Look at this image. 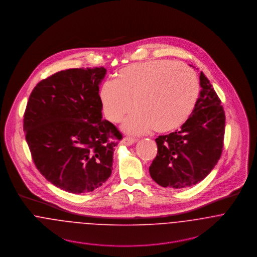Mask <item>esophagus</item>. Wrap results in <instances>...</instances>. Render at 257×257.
<instances>
[{
	"label": "esophagus",
	"instance_id": "34e87169",
	"mask_svg": "<svg viewBox=\"0 0 257 257\" xmlns=\"http://www.w3.org/2000/svg\"><path fill=\"white\" fill-rule=\"evenodd\" d=\"M137 142V140L135 138H132V137H125L123 138V140L121 141L122 145H126V146H131L133 144Z\"/></svg>",
	"mask_w": 257,
	"mask_h": 257
}]
</instances>
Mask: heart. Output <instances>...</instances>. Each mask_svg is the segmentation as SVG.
Masks as SVG:
<instances>
[{
  "label": "heart",
  "mask_w": 257,
  "mask_h": 257,
  "mask_svg": "<svg viewBox=\"0 0 257 257\" xmlns=\"http://www.w3.org/2000/svg\"><path fill=\"white\" fill-rule=\"evenodd\" d=\"M105 117L123 123L132 134L154 128L159 133L180 127L192 113L199 97V82L192 68L171 60H152L129 65L105 81L98 90Z\"/></svg>",
  "instance_id": "heart-1"
}]
</instances>
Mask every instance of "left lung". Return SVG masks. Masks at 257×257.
Returning a JSON list of instances; mask_svg holds the SVG:
<instances>
[{
  "label": "left lung",
  "mask_w": 257,
  "mask_h": 257,
  "mask_svg": "<svg viewBox=\"0 0 257 257\" xmlns=\"http://www.w3.org/2000/svg\"><path fill=\"white\" fill-rule=\"evenodd\" d=\"M199 97L180 130L156 139L158 154L149 168L161 186L181 189L203 180L221 158L225 111L207 77L200 73Z\"/></svg>",
  "instance_id": "left-lung-1"
}]
</instances>
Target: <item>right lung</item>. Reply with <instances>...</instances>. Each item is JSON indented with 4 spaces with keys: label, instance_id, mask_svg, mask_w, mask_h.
I'll use <instances>...</instances> for the list:
<instances>
[{
    "label": "right lung",
    "instance_id": "obj_1",
    "mask_svg": "<svg viewBox=\"0 0 257 257\" xmlns=\"http://www.w3.org/2000/svg\"><path fill=\"white\" fill-rule=\"evenodd\" d=\"M105 73L103 67L61 71L29 95L24 131L33 163L49 182L71 193L93 191L107 180L122 139L101 119L98 90Z\"/></svg>",
    "mask_w": 257,
    "mask_h": 257
}]
</instances>
